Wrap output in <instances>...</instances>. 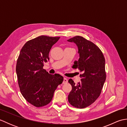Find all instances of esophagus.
I'll return each mask as SVG.
<instances>
[{
	"label": "esophagus",
	"instance_id": "obj_1",
	"mask_svg": "<svg viewBox=\"0 0 127 127\" xmlns=\"http://www.w3.org/2000/svg\"><path fill=\"white\" fill-rule=\"evenodd\" d=\"M68 79H67V78H66V77H64V80H63V82L64 84L66 83L67 82H68Z\"/></svg>",
	"mask_w": 127,
	"mask_h": 127
}]
</instances>
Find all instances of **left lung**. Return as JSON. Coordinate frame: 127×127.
Instances as JSON below:
<instances>
[{
	"instance_id": "8db88e82",
	"label": "left lung",
	"mask_w": 127,
	"mask_h": 127,
	"mask_svg": "<svg viewBox=\"0 0 127 127\" xmlns=\"http://www.w3.org/2000/svg\"><path fill=\"white\" fill-rule=\"evenodd\" d=\"M67 41L76 45L79 54V60L74 62L72 68L82 72L81 82L77 84L69 80L72 90L68 101L75 107L85 108L93 103L100 94L106 80L105 58L99 48L84 37L76 36Z\"/></svg>"
}]
</instances>
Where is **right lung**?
Returning a JSON list of instances; mask_svg holds the SVG:
<instances>
[{
    "mask_svg": "<svg viewBox=\"0 0 127 127\" xmlns=\"http://www.w3.org/2000/svg\"><path fill=\"white\" fill-rule=\"evenodd\" d=\"M59 38L41 35L29 40L17 59L16 71L21 94L36 107L50 103L57 87L64 80L59 74H50L43 69L45 62L49 61L51 47Z\"/></svg>",
    "mask_w": 127,
    "mask_h": 127,
    "instance_id": "obj_1",
    "label": "right lung"
}]
</instances>
